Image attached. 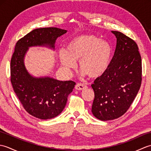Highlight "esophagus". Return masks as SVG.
<instances>
[{
	"mask_svg": "<svg viewBox=\"0 0 151 151\" xmlns=\"http://www.w3.org/2000/svg\"><path fill=\"white\" fill-rule=\"evenodd\" d=\"M86 88H87V86L83 84H81V83H78V84L75 85V89L77 90H84Z\"/></svg>",
	"mask_w": 151,
	"mask_h": 151,
	"instance_id": "obj_1",
	"label": "esophagus"
}]
</instances>
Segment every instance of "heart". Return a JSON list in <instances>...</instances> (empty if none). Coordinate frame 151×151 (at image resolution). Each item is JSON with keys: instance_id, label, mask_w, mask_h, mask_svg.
Segmentation results:
<instances>
[{"instance_id": "b5f03b06", "label": "heart", "mask_w": 151, "mask_h": 151, "mask_svg": "<svg viewBox=\"0 0 151 151\" xmlns=\"http://www.w3.org/2000/svg\"><path fill=\"white\" fill-rule=\"evenodd\" d=\"M111 49L110 45L101 41L91 34L76 36L66 45L65 51H60L61 65L70 71L76 67L79 61V68L89 77L96 78L107 69L110 62Z\"/></svg>"}]
</instances>
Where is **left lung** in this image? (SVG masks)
I'll list each match as a JSON object with an SVG mask.
<instances>
[{
	"label": "left lung",
	"mask_w": 151,
	"mask_h": 151,
	"mask_svg": "<svg viewBox=\"0 0 151 151\" xmlns=\"http://www.w3.org/2000/svg\"><path fill=\"white\" fill-rule=\"evenodd\" d=\"M114 56L106 71L91 85L95 93L91 111L101 121L122 116L132 104L142 81V58L137 43L118 31Z\"/></svg>",
	"instance_id": "left-lung-1"
}]
</instances>
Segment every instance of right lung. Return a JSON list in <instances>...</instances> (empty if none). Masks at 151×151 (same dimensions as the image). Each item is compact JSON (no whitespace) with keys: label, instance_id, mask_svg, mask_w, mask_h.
<instances>
[{"label":"right lung","instance_id":"add662e5","mask_svg":"<svg viewBox=\"0 0 151 151\" xmlns=\"http://www.w3.org/2000/svg\"><path fill=\"white\" fill-rule=\"evenodd\" d=\"M66 32L56 27L34 29L17 41L12 57L10 80L15 94L24 110L41 119L54 118L63 111L76 83L50 77H33L25 68L24 57L30 47L54 49L56 40Z\"/></svg>","mask_w":151,"mask_h":151}]
</instances>
